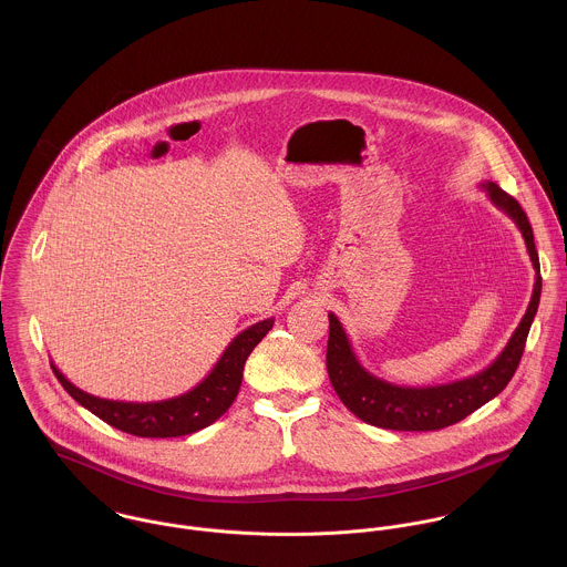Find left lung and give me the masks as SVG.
Listing matches in <instances>:
<instances>
[{
    "mask_svg": "<svg viewBox=\"0 0 567 567\" xmlns=\"http://www.w3.org/2000/svg\"><path fill=\"white\" fill-rule=\"evenodd\" d=\"M481 187L485 189L488 200L517 225L528 248L535 268V286L528 310L508 338L502 353L486 369L465 380L439 386H398L369 373L358 360L344 327L336 315L329 312L327 373L340 402L364 423L402 432H427L447 427L499 395L517 371L542 297L539 255L535 248L533 227L519 203L491 181H486Z\"/></svg>",
    "mask_w": 567,
    "mask_h": 567,
    "instance_id": "8db88e82",
    "label": "left lung"
}]
</instances>
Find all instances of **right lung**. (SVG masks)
<instances>
[{"label":"right lung","instance_id":"add662e5","mask_svg":"<svg viewBox=\"0 0 567 567\" xmlns=\"http://www.w3.org/2000/svg\"><path fill=\"white\" fill-rule=\"evenodd\" d=\"M272 323L275 319H264L259 323L246 327L229 342L220 360L214 364V369L200 384H196L192 391L183 395L162 402H117L89 395L79 386H74L56 369L54 362L50 364L63 389L79 404L84 405L95 416H100L102 421H106L109 425L144 439L185 436L212 425L229 410V405L234 404L243 384L244 362L257 347V342L272 329Z\"/></svg>","mask_w":567,"mask_h":567}]
</instances>
